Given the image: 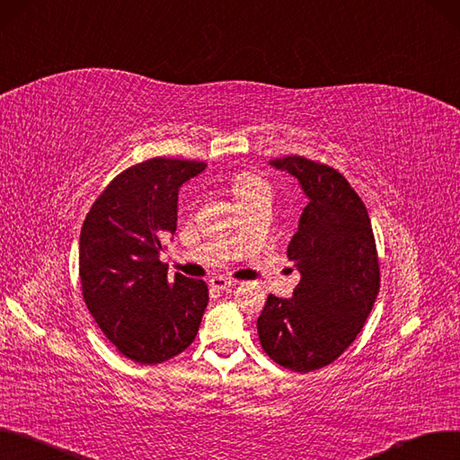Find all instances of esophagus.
<instances>
[{"mask_svg":"<svg viewBox=\"0 0 460 460\" xmlns=\"http://www.w3.org/2000/svg\"><path fill=\"white\" fill-rule=\"evenodd\" d=\"M209 285H211L215 290H226V288L235 287L237 281L228 279V278H223V275H215V278L209 279Z\"/></svg>","mask_w":460,"mask_h":460,"instance_id":"34e87169","label":"esophagus"}]
</instances>
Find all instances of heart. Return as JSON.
<instances>
[{"label": "heart", "mask_w": 460, "mask_h": 460, "mask_svg": "<svg viewBox=\"0 0 460 460\" xmlns=\"http://www.w3.org/2000/svg\"><path fill=\"white\" fill-rule=\"evenodd\" d=\"M234 194L237 201H247L256 196H270L271 189L261 175L240 173L234 179Z\"/></svg>", "instance_id": "obj_1"}]
</instances>
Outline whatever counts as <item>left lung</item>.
I'll list each match as a JSON object with an SVG mask.
<instances>
[{
  "mask_svg": "<svg viewBox=\"0 0 460 460\" xmlns=\"http://www.w3.org/2000/svg\"><path fill=\"white\" fill-rule=\"evenodd\" d=\"M307 198L288 259L300 283L290 298L270 294L256 321L270 358L314 372L353 343L379 292V262L368 211L341 173L302 156L270 160Z\"/></svg>",
  "mask_w": 460,
  "mask_h": 460,
  "instance_id": "1",
  "label": "left lung"
}]
</instances>
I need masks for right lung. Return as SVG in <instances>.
<instances>
[{
  "label": "right lung",
  "mask_w": 460,
  "mask_h": 460,
  "mask_svg": "<svg viewBox=\"0 0 460 460\" xmlns=\"http://www.w3.org/2000/svg\"><path fill=\"white\" fill-rule=\"evenodd\" d=\"M204 162L151 158L122 172L88 211L79 240L86 307L119 351L139 364L168 360L194 341L209 292L160 262L177 228L179 190Z\"/></svg>",
  "instance_id": "obj_1"
}]
</instances>
